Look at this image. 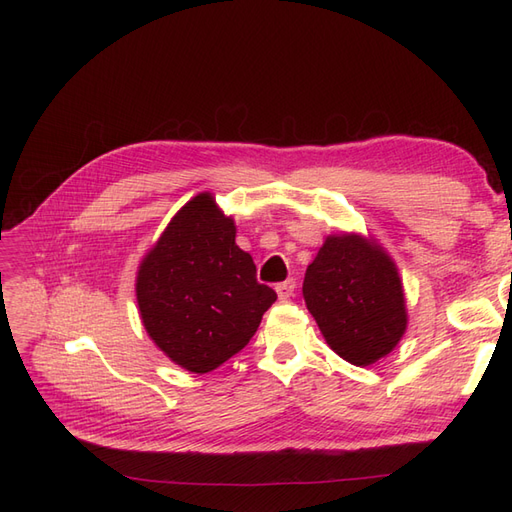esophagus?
<instances>
[{
  "label": "esophagus",
  "mask_w": 512,
  "mask_h": 512,
  "mask_svg": "<svg viewBox=\"0 0 512 512\" xmlns=\"http://www.w3.org/2000/svg\"><path fill=\"white\" fill-rule=\"evenodd\" d=\"M294 288H297V282H294V280H286L282 284H277L275 286L277 297H280V301H288L292 294H294Z\"/></svg>",
  "instance_id": "1"
}]
</instances>
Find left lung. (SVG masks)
<instances>
[{
	"instance_id": "8db88e82",
	"label": "left lung",
	"mask_w": 512,
	"mask_h": 512,
	"mask_svg": "<svg viewBox=\"0 0 512 512\" xmlns=\"http://www.w3.org/2000/svg\"><path fill=\"white\" fill-rule=\"evenodd\" d=\"M303 299L327 344L352 365L382 359L408 327L395 262L361 235L327 237L305 271Z\"/></svg>"
}]
</instances>
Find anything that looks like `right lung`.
I'll return each mask as SVG.
<instances>
[{"mask_svg": "<svg viewBox=\"0 0 512 512\" xmlns=\"http://www.w3.org/2000/svg\"><path fill=\"white\" fill-rule=\"evenodd\" d=\"M235 220L209 192L185 203L136 273V301L149 337L194 374L226 363L275 303L252 256L235 243Z\"/></svg>", "mask_w": 512, "mask_h": 512, "instance_id": "right-lung-1", "label": "right lung"}]
</instances>
